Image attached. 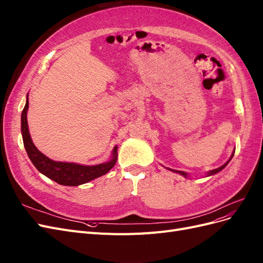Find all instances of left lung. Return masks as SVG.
<instances>
[{
    "label": "left lung",
    "instance_id": "8db88e82",
    "mask_svg": "<svg viewBox=\"0 0 263 263\" xmlns=\"http://www.w3.org/2000/svg\"><path fill=\"white\" fill-rule=\"evenodd\" d=\"M234 153L235 152H233V154H232V156H231V158L227 160V162L223 165V166H221V167H218V168H216V169H213V171H210V172H208V174H206V176L205 177H210V176H213V175H215V174H217V173H219L222 171V169H224L226 166H227V164L231 162V159L233 158V156H234ZM166 169H168V171H171V172H173V173H176V174H179V175H181V176H183L184 178H188L189 177V175L185 173V172H181V171H175V169H172V168H167V167H165Z\"/></svg>",
    "mask_w": 263,
    "mask_h": 263
}]
</instances>
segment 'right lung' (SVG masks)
<instances>
[{
	"label": "right lung",
	"instance_id": "obj_1",
	"mask_svg": "<svg viewBox=\"0 0 263 263\" xmlns=\"http://www.w3.org/2000/svg\"><path fill=\"white\" fill-rule=\"evenodd\" d=\"M26 98V104H25L21 118L22 137L27 155L33 166L38 169L39 173L45 175L49 179L55 181L59 184L76 187V185L89 182L100 176H104L115 166L118 157V146L114 147L111 157H110L108 162L98 165H81L76 163L57 162V160L50 159L45 154H42L36 147L35 144H33L29 133L27 122V111L29 106L28 94Z\"/></svg>",
	"mask_w": 263,
	"mask_h": 263
}]
</instances>
